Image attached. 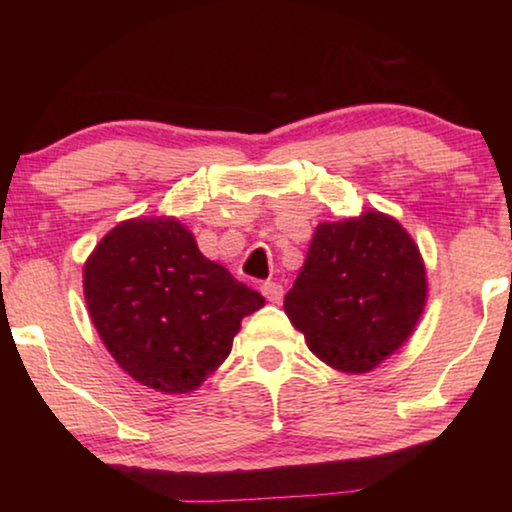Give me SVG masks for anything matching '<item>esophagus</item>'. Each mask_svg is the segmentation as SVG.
Masks as SVG:
<instances>
[{
	"label": "esophagus",
	"mask_w": 512,
	"mask_h": 512,
	"mask_svg": "<svg viewBox=\"0 0 512 512\" xmlns=\"http://www.w3.org/2000/svg\"><path fill=\"white\" fill-rule=\"evenodd\" d=\"M261 293L270 300V303H282V298H284V289L277 282H265L261 286Z\"/></svg>",
	"instance_id": "1"
}]
</instances>
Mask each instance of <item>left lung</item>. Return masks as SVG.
<instances>
[{
  "mask_svg": "<svg viewBox=\"0 0 512 512\" xmlns=\"http://www.w3.org/2000/svg\"><path fill=\"white\" fill-rule=\"evenodd\" d=\"M426 296L417 242L394 216L368 209L314 228L284 310L317 359L361 375L415 333Z\"/></svg>",
  "mask_w": 512,
  "mask_h": 512,
  "instance_id": "8db88e82",
  "label": "left lung"
}]
</instances>
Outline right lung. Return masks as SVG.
Returning <instances> with one entry per match:
<instances>
[{
  "instance_id": "1",
  "label": "right lung",
  "mask_w": 512,
  "mask_h": 512,
  "mask_svg": "<svg viewBox=\"0 0 512 512\" xmlns=\"http://www.w3.org/2000/svg\"><path fill=\"white\" fill-rule=\"evenodd\" d=\"M83 296L104 347L144 387L191 394L226 361L265 298L200 254L174 216L128 219L83 265Z\"/></svg>"
}]
</instances>
